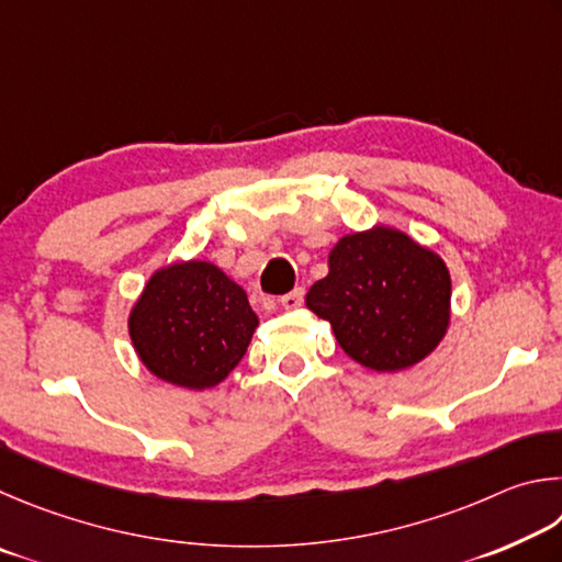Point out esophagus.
<instances>
[{
    "instance_id": "esophagus-1",
    "label": "esophagus",
    "mask_w": 562,
    "mask_h": 562,
    "mask_svg": "<svg viewBox=\"0 0 562 562\" xmlns=\"http://www.w3.org/2000/svg\"><path fill=\"white\" fill-rule=\"evenodd\" d=\"M301 303H303V289H293L291 293H286V296H281V306L286 311L299 308Z\"/></svg>"
}]
</instances>
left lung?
Here are the masks:
<instances>
[{
	"mask_svg": "<svg viewBox=\"0 0 562 562\" xmlns=\"http://www.w3.org/2000/svg\"><path fill=\"white\" fill-rule=\"evenodd\" d=\"M306 306L328 321L348 356L378 372L417 366L449 328L447 263L392 226L346 234Z\"/></svg>",
	"mask_w": 562,
	"mask_h": 562,
	"instance_id": "left-lung-1",
	"label": "left lung"
}]
</instances>
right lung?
I'll return each mask as SVG.
<instances>
[{"mask_svg": "<svg viewBox=\"0 0 562 562\" xmlns=\"http://www.w3.org/2000/svg\"><path fill=\"white\" fill-rule=\"evenodd\" d=\"M256 326L239 283L196 259L157 269L127 318L143 366L187 390L220 385L239 366Z\"/></svg>", "mask_w": 562, "mask_h": 562, "instance_id": "right-lung-1", "label": "right lung"}]
</instances>
